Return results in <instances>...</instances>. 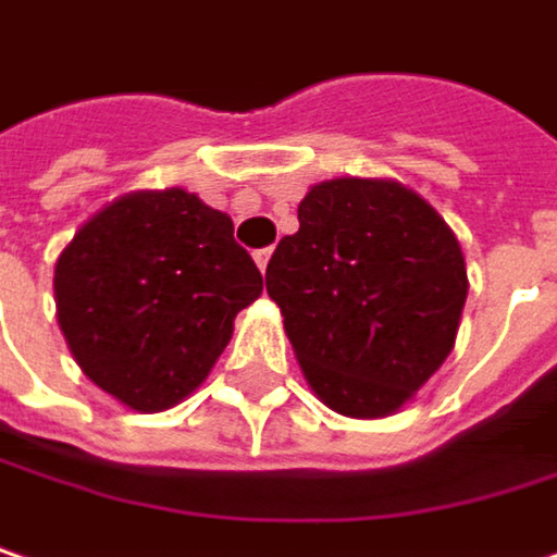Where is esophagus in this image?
<instances>
[{
	"label": "esophagus",
	"instance_id": "esophagus-1",
	"mask_svg": "<svg viewBox=\"0 0 557 557\" xmlns=\"http://www.w3.org/2000/svg\"><path fill=\"white\" fill-rule=\"evenodd\" d=\"M271 255H274V248H258V251H255V264L261 268V274H268V264H271Z\"/></svg>",
	"mask_w": 557,
	"mask_h": 557
}]
</instances>
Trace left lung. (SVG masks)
<instances>
[{
    "mask_svg": "<svg viewBox=\"0 0 557 557\" xmlns=\"http://www.w3.org/2000/svg\"><path fill=\"white\" fill-rule=\"evenodd\" d=\"M268 296L324 407L381 419L450 356L470 293L454 230L394 180H327L268 264Z\"/></svg>",
    "mask_w": 557,
    "mask_h": 557,
    "instance_id": "1",
    "label": "left lung"
}]
</instances>
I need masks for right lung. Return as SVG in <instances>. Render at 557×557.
I'll list each match as a JSON object with an SVG mask.
<instances>
[{
	"label": "right lung",
	"mask_w": 557,
	"mask_h": 557,
	"mask_svg": "<svg viewBox=\"0 0 557 557\" xmlns=\"http://www.w3.org/2000/svg\"><path fill=\"white\" fill-rule=\"evenodd\" d=\"M261 289L233 220L185 188L110 201L82 223L52 274L55 318L75 362L135 412L195 394Z\"/></svg>",
	"instance_id": "add662e5"
}]
</instances>
